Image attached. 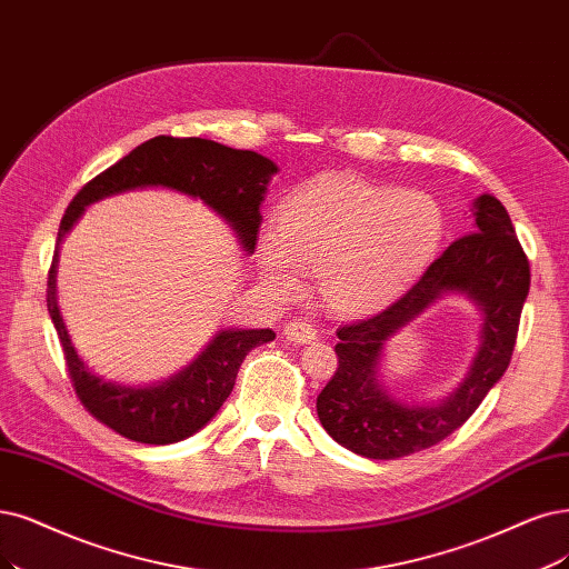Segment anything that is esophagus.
<instances>
[{
    "label": "esophagus",
    "instance_id": "34e87169",
    "mask_svg": "<svg viewBox=\"0 0 569 569\" xmlns=\"http://www.w3.org/2000/svg\"><path fill=\"white\" fill-rule=\"evenodd\" d=\"M283 335H286V340L296 342V345H309L317 340L319 332H317V328L305 323V321H290V323H286Z\"/></svg>",
    "mask_w": 569,
    "mask_h": 569
}]
</instances>
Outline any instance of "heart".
<instances>
[{"instance_id":"1","label":"heart","mask_w":569,"mask_h":569,"mask_svg":"<svg viewBox=\"0 0 569 569\" xmlns=\"http://www.w3.org/2000/svg\"><path fill=\"white\" fill-rule=\"evenodd\" d=\"M446 231L443 208L427 192L321 178L281 203L273 234L260 243V267L283 296L298 292V269L311 273L332 317L361 319L425 277Z\"/></svg>"}]
</instances>
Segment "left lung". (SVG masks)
I'll return each mask as SVG.
<instances>
[{
  "mask_svg": "<svg viewBox=\"0 0 569 569\" xmlns=\"http://www.w3.org/2000/svg\"><path fill=\"white\" fill-rule=\"evenodd\" d=\"M471 210L469 234L452 241L401 300L338 330V370L319 393L317 412L342 448L368 459L427 450L465 425L507 372L530 292V262L499 199L480 194ZM450 291L469 297L483 317L481 345L466 382L433 407L396 402L379 380L383 345Z\"/></svg>",
  "mask_w": 569,
  "mask_h": 569,
  "instance_id": "left-lung-1",
  "label": "left lung"
}]
</instances>
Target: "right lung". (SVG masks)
Here are the masks:
<instances>
[{
    "label": "right lung",
    "mask_w": 569,
    "mask_h": 569,
    "mask_svg": "<svg viewBox=\"0 0 569 569\" xmlns=\"http://www.w3.org/2000/svg\"><path fill=\"white\" fill-rule=\"evenodd\" d=\"M279 168L271 159L234 150L203 138L157 136L138 144L108 171L83 184L60 220L58 241L47 281V307L66 353L72 387L98 422L136 443L168 446L206 427L234 389L237 372L250 349L271 342L269 328L220 330L210 345L184 370L150 387H126L102 380L79 359L62 321L56 296L58 250L68 231L81 218L83 208L104 197L131 192L142 187H163L201 199L210 210L237 231L246 252L256 250L260 229V203L267 184Z\"/></svg>",
    "instance_id": "obj_1"
}]
</instances>
